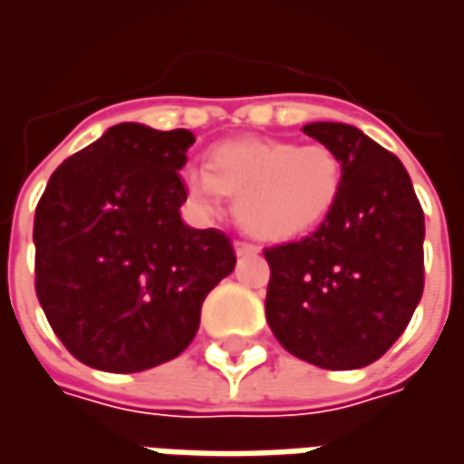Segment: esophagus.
<instances>
[{
    "label": "esophagus",
    "mask_w": 464,
    "mask_h": 464,
    "mask_svg": "<svg viewBox=\"0 0 464 464\" xmlns=\"http://www.w3.org/2000/svg\"><path fill=\"white\" fill-rule=\"evenodd\" d=\"M233 248H236L238 256H253V253H258V246H253V243L248 241H236L233 243Z\"/></svg>",
    "instance_id": "1"
}]
</instances>
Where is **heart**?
<instances>
[{"label":"heart","mask_w":464,"mask_h":464,"mask_svg":"<svg viewBox=\"0 0 464 464\" xmlns=\"http://www.w3.org/2000/svg\"><path fill=\"white\" fill-rule=\"evenodd\" d=\"M181 183L196 211L211 216L226 196H236L246 231L266 241H293L331 218L345 166L328 143L238 139L211 146L206 169L186 166Z\"/></svg>","instance_id":"obj_1"}]
</instances>
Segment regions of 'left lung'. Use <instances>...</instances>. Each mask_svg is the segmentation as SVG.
Here are the masks:
<instances>
[{
  "label": "left lung",
  "instance_id": "left-lung-1",
  "mask_svg": "<svg viewBox=\"0 0 464 464\" xmlns=\"http://www.w3.org/2000/svg\"><path fill=\"white\" fill-rule=\"evenodd\" d=\"M341 153L343 196L301 241L266 248V321L283 348L325 370L382 358L408 328L425 285V216L395 153L348 123L303 126Z\"/></svg>",
  "mask_w": 464,
  "mask_h": 464
}]
</instances>
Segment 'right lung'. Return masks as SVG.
Returning a JSON list of instances; mask_svg holds the SVG:
<instances>
[{"label": "right lung", "instance_id": "add662e5", "mask_svg": "<svg viewBox=\"0 0 464 464\" xmlns=\"http://www.w3.org/2000/svg\"><path fill=\"white\" fill-rule=\"evenodd\" d=\"M193 141L186 129L116 123L69 156L36 203V298L89 368L139 372L181 355L236 266L226 233L181 221Z\"/></svg>", "mask_w": 464, "mask_h": 464}]
</instances>
